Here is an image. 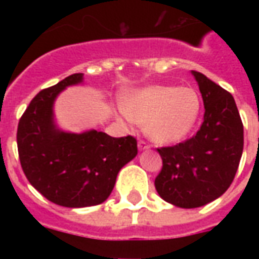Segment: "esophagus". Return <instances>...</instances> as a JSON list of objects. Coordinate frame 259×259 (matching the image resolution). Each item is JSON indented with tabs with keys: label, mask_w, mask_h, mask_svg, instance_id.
I'll return each instance as SVG.
<instances>
[{
	"label": "esophagus",
	"mask_w": 259,
	"mask_h": 259,
	"mask_svg": "<svg viewBox=\"0 0 259 259\" xmlns=\"http://www.w3.org/2000/svg\"><path fill=\"white\" fill-rule=\"evenodd\" d=\"M137 146H139V150H140V151H144V150H148V148H150V144L146 143L144 140H139V144H137Z\"/></svg>",
	"instance_id": "1"
}]
</instances>
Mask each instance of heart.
<instances>
[{"label": "heart", "instance_id": "obj_1", "mask_svg": "<svg viewBox=\"0 0 259 259\" xmlns=\"http://www.w3.org/2000/svg\"><path fill=\"white\" fill-rule=\"evenodd\" d=\"M123 112L135 123L144 124L155 143L170 144L185 139L200 113V97L191 87L151 85L133 93Z\"/></svg>", "mask_w": 259, "mask_h": 259}]
</instances>
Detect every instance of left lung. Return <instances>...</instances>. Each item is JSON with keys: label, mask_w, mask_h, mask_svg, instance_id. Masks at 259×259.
<instances>
[{"label": "left lung", "mask_w": 259, "mask_h": 259, "mask_svg": "<svg viewBox=\"0 0 259 259\" xmlns=\"http://www.w3.org/2000/svg\"><path fill=\"white\" fill-rule=\"evenodd\" d=\"M204 101V122L189 140L158 148L162 169L155 178L161 198L180 208L217 200L232 185L243 154V122L233 96L200 72H191Z\"/></svg>", "instance_id": "obj_1"}]
</instances>
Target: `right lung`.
<instances>
[{
    "instance_id": "add662e5",
    "label": "right lung",
    "mask_w": 259,
    "mask_h": 259,
    "mask_svg": "<svg viewBox=\"0 0 259 259\" xmlns=\"http://www.w3.org/2000/svg\"><path fill=\"white\" fill-rule=\"evenodd\" d=\"M81 81L83 73H74L40 91L22 115L16 135L20 165L30 185L51 202L68 208L104 202L119 170L137 155L133 136L111 137L94 129L77 135L57 127L55 98Z\"/></svg>"
}]
</instances>
